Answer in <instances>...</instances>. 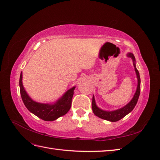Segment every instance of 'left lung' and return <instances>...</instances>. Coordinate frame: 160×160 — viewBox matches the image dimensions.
Here are the masks:
<instances>
[{
    "label": "left lung",
    "instance_id": "obj_1",
    "mask_svg": "<svg viewBox=\"0 0 160 160\" xmlns=\"http://www.w3.org/2000/svg\"><path fill=\"white\" fill-rule=\"evenodd\" d=\"M128 56L130 57V58H132L133 60V62H135V57L132 53H129ZM133 66L135 67V70H136V75L138 78V88H137V90L136 94H135L133 98H132L128 104L125 105V107L117 109L116 111H113V112H107V111H103L101 109H99L97 105L95 103V101H94V98L93 97L92 98V111H93L94 113L99 118H101L102 119L104 120H109V121H112V122H116L118 120H120V119H122L124 118L127 114H128L129 112L132 111L133 109L135 108L136 106L138 98H139L140 93V74L139 72H138V69L136 67V64L135 63H133Z\"/></svg>",
    "mask_w": 160,
    "mask_h": 160
}]
</instances>
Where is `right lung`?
<instances>
[{
  "label": "right lung",
  "mask_w": 160,
  "mask_h": 160,
  "mask_svg": "<svg viewBox=\"0 0 160 160\" xmlns=\"http://www.w3.org/2000/svg\"><path fill=\"white\" fill-rule=\"evenodd\" d=\"M22 73L21 72L19 81L20 95L24 105L28 110L45 121H53L65 115L70 109L72 98L75 87L66 92L63 97L54 104H44L33 101L24 90L22 82Z\"/></svg>",
  "instance_id": "obj_1"
}]
</instances>
